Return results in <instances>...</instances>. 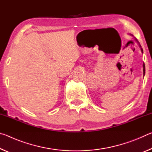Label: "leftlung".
<instances>
[{"label": "left lung", "mask_w": 152, "mask_h": 152, "mask_svg": "<svg viewBox=\"0 0 152 152\" xmlns=\"http://www.w3.org/2000/svg\"><path fill=\"white\" fill-rule=\"evenodd\" d=\"M132 35L133 36V35ZM136 41H137V39H135ZM139 43V42H138ZM139 44H140V43H139ZM140 47L141 48V51H142V53H143V50H142V48H141V45H140ZM143 75H145V64H144V63L143 64Z\"/></svg>", "instance_id": "1"}]
</instances>
